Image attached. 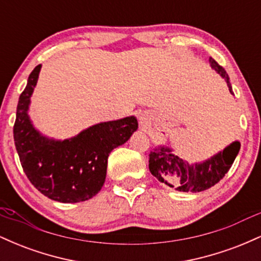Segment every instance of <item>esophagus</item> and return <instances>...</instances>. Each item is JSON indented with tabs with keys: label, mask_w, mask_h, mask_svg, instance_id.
I'll use <instances>...</instances> for the list:
<instances>
[{
	"label": "esophagus",
	"mask_w": 261,
	"mask_h": 261,
	"mask_svg": "<svg viewBox=\"0 0 261 261\" xmlns=\"http://www.w3.org/2000/svg\"><path fill=\"white\" fill-rule=\"evenodd\" d=\"M140 124L141 126H146V125L149 124V118L146 113H142L140 115Z\"/></svg>",
	"instance_id": "esophagus-1"
}]
</instances>
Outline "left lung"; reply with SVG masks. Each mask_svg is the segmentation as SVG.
Masks as SVG:
<instances>
[{"instance_id": "1", "label": "left lung", "mask_w": 261, "mask_h": 261, "mask_svg": "<svg viewBox=\"0 0 261 261\" xmlns=\"http://www.w3.org/2000/svg\"><path fill=\"white\" fill-rule=\"evenodd\" d=\"M210 64L215 71H217L223 77L229 92L233 94L229 77L224 68L212 58H210ZM239 149H241V143L234 141L228 147L218 152L210 160L202 163L190 164L173 153L172 148L160 146L153 148V151L149 153L148 168L152 175L167 187L182 193H200L214 187L226 175V173L232 167Z\"/></svg>"}]
</instances>
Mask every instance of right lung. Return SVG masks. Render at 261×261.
<instances>
[{"mask_svg":"<svg viewBox=\"0 0 261 261\" xmlns=\"http://www.w3.org/2000/svg\"><path fill=\"white\" fill-rule=\"evenodd\" d=\"M41 65L28 77L17 106L13 126L20 164L35 188L49 199L72 203L92 199L106 181L108 157L139 127L135 116L100 122L64 141L47 139L35 130L28 115Z\"/></svg>","mask_w":261,"mask_h":261,"instance_id":"add662e5","label":"right lung"}]
</instances>
